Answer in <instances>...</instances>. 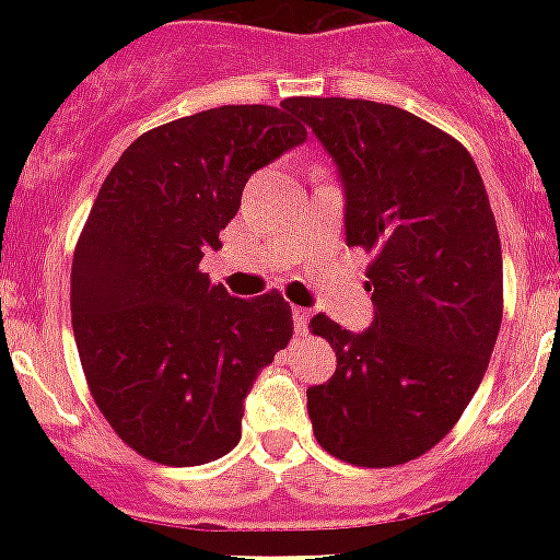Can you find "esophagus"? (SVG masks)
<instances>
[{"label":"esophagus","mask_w":560,"mask_h":560,"mask_svg":"<svg viewBox=\"0 0 560 560\" xmlns=\"http://www.w3.org/2000/svg\"><path fill=\"white\" fill-rule=\"evenodd\" d=\"M307 323H311V311L307 307H293V328H296V334H305Z\"/></svg>","instance_id":"34e87169"}]
</instances>
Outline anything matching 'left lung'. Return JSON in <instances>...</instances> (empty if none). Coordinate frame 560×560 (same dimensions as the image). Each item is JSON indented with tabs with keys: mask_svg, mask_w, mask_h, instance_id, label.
<instances>
[{
	"mask_svg": "<svg viewBox=\"0 0 560 560\" xmlns=\"http://www.w3.org/2000/svg\"><path fill=\"white\" fill-rule=\"evenodd\" d=\"M340 174L346 244L374 255V319L346 331L325 314L331 381L307 389L325 451L392 468L439 444L482 383L503 319V253L477 162L407 109L360 98H290Z\"/></svg>",
	"mask_w": 560,
	"mask_h": 560,
	"instance_id": "left-lung-1",
	"label": "left lung"
}]
</instances>
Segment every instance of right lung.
Returning <instances> with one entry per match:
<instances>
[{"label":"right lung","mask_w":560,"mask_h":560,"mask_svg":"<svg viewBox=\"0 0 560 560\" xmlns=\"http://www.w3.org/2000/svg\"><path fill=\"white\" fill-rule=\"evenodd\" d=\"M305 139L288 107L206 109L139 136L92 202L72 261L74 342L104 418L148 459L226 456L255 377L290 342L276 290L229 296L200 261L246 179Z\"/></svg>","instance_id":"obj_1"}]
</instances>
